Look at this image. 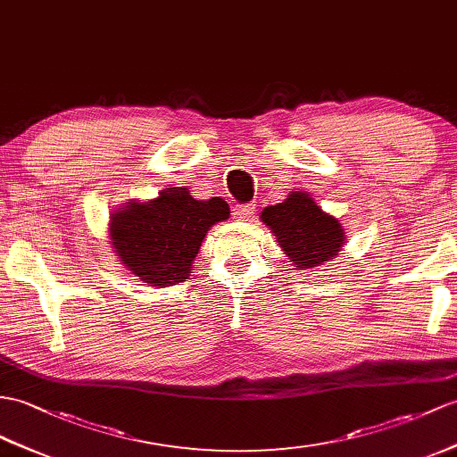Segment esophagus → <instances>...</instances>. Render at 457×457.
<instances>
[{
    "mask_svg": "<svg viewBox=\"0 0 457 457\" xmlns=\"http://www.w3.org/2000/svg\"><path fill=\"white\" fill-rule=\"evenodd\" d=\"M253 211H255V205H253V204H244V205H238V207L235 209V217H237L238 220H250L252 215H253Z\"/></svg>",
    "mask_w": 457,
    "mask_h": 457,
    "instance_id": "34e87169",
    "label": "esophagus"
}]
</instances>
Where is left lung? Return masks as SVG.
I'll use <instances>...</instances> for the list:
<instances>
[{"mask_svg":"<svg viewBox=\"0 0 457 457\" xmlns=\"http://www.w3.org/2000/svg\"><path fill=\"white\" fill-rule=\"evenodd\" d=\"M260 219L298 271L316 270L343 248L341 222L321 211L306 192H291L283 204L265 207Z\"/></svg>","mask_w":457,"mask_h":457,"instance_id":"obj_1","label":"left lung"}]
</instances>
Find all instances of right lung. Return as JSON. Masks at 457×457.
Masks as SVG:
<instances>
[{
	"instance_id": "1",
	"label": "right lung",
	"mask_w": 457,
	"mask_h": 457,
	"mask_svg": "<svg viewBox=\"0 0 457 457\" xmlns=\"http://www.w3.org/2000/svg\"><path fill=\"white\" fill-rule=\"evenodd\" d=\"M225 199L207 202L187 187H164L149 202H129L110 215V240L120 262L143 283L169 287L192 273L207 230L228 219Z\"/></svg>"
}]
</instances>
